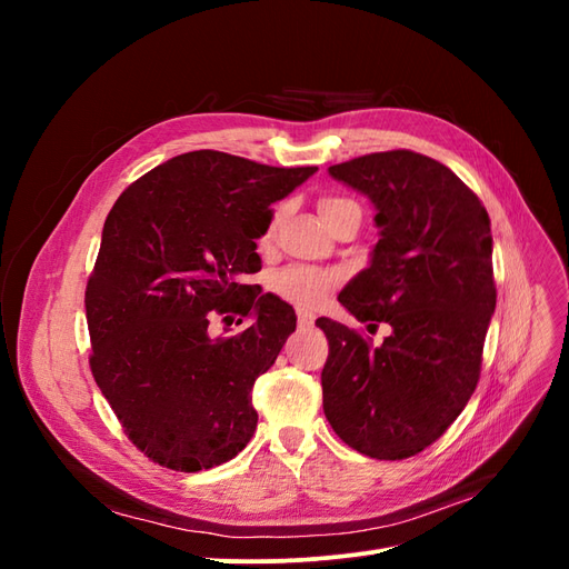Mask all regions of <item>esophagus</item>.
Segmentation results:
<instances>
[{"label":"esophagus","mask_w":569,"mask_h":569,"mask_svg":"<svg viewBox=\"0 0 569 569\" xmlns=\"http://www.w3.org/2000/svg\"><path fill=\"white\" fill-rule=\"evenodd\" d=\"M297 320H299V327H311L316 318H313L311 313H303V311H299V318H297Z\"/></svg>","instance_id":"34e87169"}]
</instances>
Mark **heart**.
<instances>
[{"label": "heart", "instance_id": "heart-1", "mask_svg": "<svg viewBox=\"0 0 569 569\" xmlns=\"http://www.w3.org/2000/svg\"><path fill=\"white\" fill-rule=\"evenodd\" d=\"M347 209H358V206L351 199L332 197V194L318 199V211H320L325 222L335 218L337 213L347 211ZM280 213L282 211L278 209V206H274V209L270 211L266 228L261 232V242H268V239L272 237L274 226H278V220H280ZM335 280H337L335 272H327V270H320V268L287 266V268L270 274L268 287H270V291H274V295H278L284 301H289V303H295L299 308H313L320 301L325 291L335 284Z\"/></svg>", "mask_w": 569, "mask_h": 569}]
</instances>
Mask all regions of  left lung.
I'll list each match as a JSON object with an SVG mask.
<instances>
[{"label":"left lung","mask_w":569,"mask_h":569,"mask_svg":"<svg viewBox=\"0 0 569 569\" xmlns=\"http://www.w3.org/2000/svg\"><path fill=\"white\" fill-rule=\"evenodd\" d=\"M377 209L372 263L339 303L375 332L318 318L330 353L322 408L337 437L377 460L418 456L453 425L479 382L496 308L491 220L451 168L410 149L330 166Z\"/></svg>","instance_id":"1"}]
</instances>
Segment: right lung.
<instances>
[{
    "mask_svg": "<svg viewBox=\"0 0 569 569\" xmlns=\"http://www.w3.org/2000/svg\"><path fill=\"white\" fill-rule=\"evenodd\" d=\"M316 170L199 149L149 170L116 199L84 289L90 368L149 460L209 470L253 437V382L274 363L297 316L244 278L261 270L256 239L270 203ZM213 315L230 322L253 315L254 322L211 338Z\"/></svg>",
    "mask_w": 569,
    "mask_h": 569,
    "instance_id": "add662e5",
    "label": "right lung"
}]
</instances>
